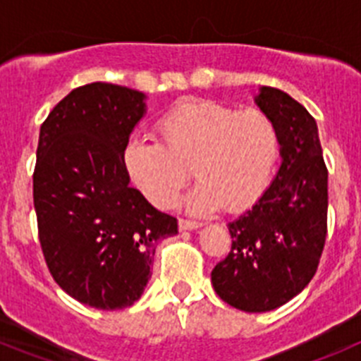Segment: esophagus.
<instances>
[{
	"label": "esophagus",
	"instance_id": "obj_1",
	"mask_svg": "<svg viewBox=\"0 0 361 361\" xmlns=\"http://www.w3.org/2000/svg\"><path fill=\"white\" fill-rule=\"evenodd\" d=\"M178 228L180 229H197L200 228V222L190 219H178Z\"/></svg>",
	"mask_w": 361,
	"mask_h": 361
}]
</instances>
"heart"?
I'll use <instances>...</instances> for the list:
<instances>
[{
	"mask_svg": "<svg viewBox=\"0 0 361 361\" xmlns=\"http://www.w3.org/2000/svg\"><path fill=\"white\" fill-rule=\"evenodd\" d=\"M159 142L132 141L124 164L142 195L170 208L190 180L200 178L186 199L193 212L224 206L238 213L262 199L280 159V132L266 111L237 110L209 99H184L155 124Z\"/></svg>",
	"mask_w": 361,
	"mask_h": 361,
	"instance_id": "obj_1",
	"label": "heart"
}]
</instances>
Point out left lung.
<instances>
[{
  "instance_id": "obj_1",
  "label": "left lung",
  "mask_w": 361,
  "mask_h": 361,
  "mask_svg": "<svg viewBox=\"0 0 361 361\" xmlns=\"http://www.w3.org/2000/svg\"><path fill=\"white\" fill-rule=\"evenodd\" d=\"M258 106L276 123L282 164L262 199L229 222L231 251L212 271L215 293L247 312L276 309L312 280L327 237V166L314 117L279 88Z\"/></svg>"
}]
</instances>
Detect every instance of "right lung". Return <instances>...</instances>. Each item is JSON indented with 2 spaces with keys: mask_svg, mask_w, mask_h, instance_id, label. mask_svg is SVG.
Listing matches in <instances>:
<instances>
[{
  "mask_svg": "<svg viewBox=\"0 0 361 361\" xmlns=\"http://www.w3.org/2000/svg\"><path fill=\"white\" fill-rule=\"evenodd\" d=\"M142 99L90 82L63 97L39 130L32 180L44 262L63 291L103 311L141 298L157 242L177 233V219L128 184L124 149Z\"/></svg>",
  "mask_w": 361,
  "mask_h": 361,
  "instance_id": "right-lung-1",
  "label": "right lung"
}]
</instances>
